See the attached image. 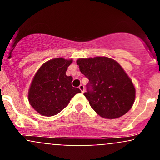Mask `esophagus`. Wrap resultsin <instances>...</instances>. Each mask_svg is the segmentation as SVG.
Returning a JSON list of instances; mask_svg holds the SVG:
<instances>
[{
	"mask_svg": "<svg viewBox=\"0 0 160 160\" xmlns=\"http://www.w3.org/2000/svg\"><path fill=\"white\" fill-rule=\"evenodd\" d=\"M79 89H80V91L82 92V93H83V92H84V86L83 85H80L79 86Z\"/></svg>",
	"mask_w": 160,
	"mask_h": 160,
	"instance_id": "obj_1",
	"label": "esophagus"
}]
</instances>
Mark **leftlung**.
<instances>
[{
    "instance_id": "8db88e82",
    "label": "left lung",
    "mask_w": 160,
    "mask_h": 160,
    "mask_svg": "<svg viewBox=\"0 0 160 160\" xmlns=\"http://www.w3.org/2000/svg\"><path fill=\"white\" fill-rule=\"evenodd\" d=\"M77 64L89 79L84 96L98 115L106 119L119 118L132 108L135 87L118 62L107 57H95L78 59Z\"/></svg>"
}]
</instances>
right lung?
<instances>
[{"instance_id": "right-lung-1", "label": "right lung", "mask_w": 160, "mask_h": 160, "mask_svg": "<svg viewBox=\"0 0 160 160\" xmlns=\"http://www.w3.org/2000/svg\"><path fill=\"white\" fill-rule=\"evenodd\" d=\"M72 62V59H51L42 64L35 73L28 90V101L40 115H57L75 94L81 93L80 89L72 87L73 77L66 75Z\"/></svg>"}]
</instances>
